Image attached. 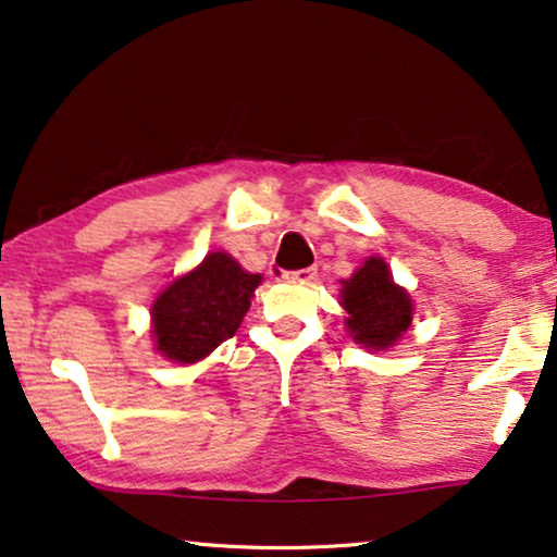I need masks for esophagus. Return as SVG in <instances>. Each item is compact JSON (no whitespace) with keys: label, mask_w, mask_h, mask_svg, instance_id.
I'll use <instances>...</instances> for the list:
<instances>
[{"label":"esophagus","mask_w":557,"mask_h":557,"mask_svg":"<svg viewBox=\"0 0 557 557\" xmlns=\"http://www.w3.org/2000/svg\"><path fill=\"white\" fill-rule=\"evenodd\" d=\"M318 277V268H305V270H293V272H285V280H293V282H310Z\"/></svg>","instance_id":"obj_1"}]
</instances>
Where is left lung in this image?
Here are the masks:
<instances>
[{
    "label": "left lung",
    "mask_w": 557,
    "mask_h": 557,
    "mask_svg": "<svg viewBox=\"0 0 557 557\" xmlns=\"http://www.w3.org/2000/svg\"><path fill=\"white\" fill-rule=\"evenodd\" d=\"M343 308L348 312V331L356 343L381 350L394 343L411 325L413 305L406 289L394 285L386 262L379 257L366 260L354 277L343 282Z\"/></svg>",
    "instance_id": "left-lung-1"
}]
</instances>
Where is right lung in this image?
<instances>
[{
	"mask_svg": "<svg viewBox=\"0 0 557 557\" xmlns=\"http://www.w3.org/2000/svg\"><path fill=\"white\" fill-rule=\"evenodd\" d=\"M260 280L230 255H207L197 270L178 277L153 302L156 348L178 363H194L211 354L237 333Z\"/></svg>",
	"mask_w": 557,
	"mask_h": 557,
	"instance_id": "1",
	"label": "right lung"
}]
</instances>
